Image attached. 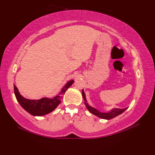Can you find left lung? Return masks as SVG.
<instances>
[{
  "label": "left lung",
  "mask_w": 155,
  "mask_h": 155,
  "mask_svg": "<svg viewBox=\"0 0 155 155\" xmlns=\"http://www.w3.org/2000/svg\"><path fill=\"white\" fill-rule=\"evenodd\" d=\"M82 96H83V97H84V100L85 101L84 103H85V104H86L87 109L89 110V112H91L92 114L96 115V116H97L98 117H100V118H102V119H113V118H114V117H116L117 116H118V115L121 114V113H123L124 111L127 109V108H124V109L116 108V109H113V110H112L110 112H109L107 113L101 112L97 110H96V109L93 108V107H91L90 105H88V104L87 103V101L86 99V95H85L84 90H82Z\"/></svg>",
  "instance_id": "8db88e82"
}]
</instances>
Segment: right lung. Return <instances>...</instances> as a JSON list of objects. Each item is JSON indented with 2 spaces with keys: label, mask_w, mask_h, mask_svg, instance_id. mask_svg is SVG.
Masks as SVG:
<instances>
[{
  "label": "right lung",
  "mask_w": 155,
  "mask_h": 155,
  "mask_svg": "<svg viewBox=\"0 0 155 155\" xmlns=\"http://www.w3.org/2000/svg\"><path fill=\"white\" fill-rule=\"evenodd\" d=\"M73 83L74 80L69 81V82H67L62 88L60 94L53 97V99L47 98V97H43V98L40 100L26 99L20 95L15 85H14L15 95L20 105L29 114L33 115V116H43V115L47 114L53 112L60 104L63 95L66 92L67 88H69L73 84Z\"/></svg>",
  "instance_id": "1"
}]
</instances>
